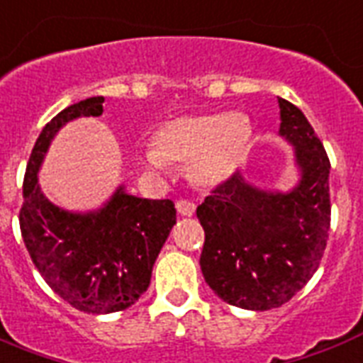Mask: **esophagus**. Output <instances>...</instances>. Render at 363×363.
Wrapping results in <instances>:
<instances>
[{
    "label": "esophagus",
    "mask_w": 363,
    "mask_h": 363,
    "mask_svg": "<svg viewBox=\"0 0 363 363\" xmlns=\"http://www.w3.org/2000/svg\"><path fill=\"white\" fill-rule=\"evenodd\" d=\"M177 211H179V215H182V217H192L194 213H196V206H194L192 201L179 200L177 201Z\"/></svg>",
    "instance_id": "esophagus-1"
}]
</instances>
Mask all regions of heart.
Here are the masks:
<instances>
[{"instance_id":"obj_1","label":"heart","mask_w":363,"mask_h":363,"mask_svg":"<svg viewBox=\"0 0 363 363\" xmlns=\"http://www.w3.org/2000/svg\"><path fill=\"white\" fill-rule=\"evenodd\" d=\"M253 137L247 116L240 112L179 116L157 127L152 148L138 162L154 175H169L171 163H188V177L198 186L225 182L242 162Z\"/></svg>"}]
</instances>
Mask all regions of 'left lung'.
I'll list each match as a JSON object with an SVG mask.
<instances>
[{"instance_id": "obj_1", "label": "left lung", "mask_w": 363, "mask_h": 363, "mask_svg": "<svg viewBox=\"0 0 363 363\" xmlns=\"http://www.w3.org/2000/svg\"><path fill=\"white\" fill-rule=\"evenodd\" d=\"M278 104V133L293 146L298 173L295 186L267 190L236 173L196 211L206 230L200 267L207 286L245 311L278 308L301 291L329 236L328 154L303 112L286 99Z\"/></svg>"}]
</instances>
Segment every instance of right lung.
Returning <instances> with one entry per match:
<instances>
[{
    "mask_svg": "<svg viewBox=\"0 0 363 363\" xmlns=\"http://www.w3.org/2000/svg\"><path fill=\"white\" fill-rule=\"evenodd\" d=\"M91 96L55 116L35 140L26 165L21 232L47 286L74 308L110 314L129 308L148 289L152 268L177 223L171 200H146L120 184L99 209L70 211L41 192L38 173L57 133L77 118L102 114Z\"/></svg>",
    "mask_w": 363,
    "mask_h": 363,
    "instance_id": "1",
    "label": "right lung"
}]
</instances>
